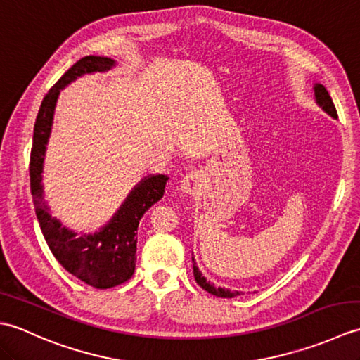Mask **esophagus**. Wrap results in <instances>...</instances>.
<instances>
[{"label":"esophagus","mask_w":360,"mask_h":360,"mask_svg":"<svg viewBox=\"0 0 360 360\" xmlns=\"http://www.w3.org/2000/svg\"><path fill=\"white\" fill-rule=\"evenodd\" d=\"M200 176H198L196 173H188L186 174L184 178H182L181 181V190L184 193H188V195H195L198 190H200Z\"/></svg>","instance_id":"34e87169"}]
</instances>
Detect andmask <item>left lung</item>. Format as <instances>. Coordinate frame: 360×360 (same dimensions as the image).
Wrapping results in <instances>:
<instances>
[{
	"mask_svg": "<svg viewBox=\"0 0 360 360\" xmlns=\"http://www.w3.org/2000/svg\"><path fill=\"white\" fill-rule=\"evenodd\" d=\"M314 91H316V101H317V103L322 106V108L328 114H330V116L338 117V110H335L333 98H331L330 93H328V91H326V88L323 85H316ZM192 263H193V275H195L196 283L204 290H207L209 294H213V295H217V297H223V298H232V297H236V295L241 294V292H238V290H229V289L215 288L213 285H210V281L205 280V277H202V274L200 272V269H198V266H196L193 258H192Z\"/></svg>",
	"mask_w": 360,
	"mask_h": 360,
	"instance_id": "left-lung-1",
	"label": "left lung"
}]
</instances>
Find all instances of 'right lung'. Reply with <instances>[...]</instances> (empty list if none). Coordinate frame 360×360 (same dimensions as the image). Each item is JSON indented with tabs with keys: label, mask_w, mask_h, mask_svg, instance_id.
Here are the masks:
<instances>
[{
	"label": "right lung",
	"mask_w": 360,
	"mask_h": 360,
	"mask_svg": "<svg viewBox=\"0 0 360 360\" xmlns=\"http://www.w3.org/2000/svg\"><path fill=\"white\" fill-rule=\"evenodd\" d=\"M112 65L114 60L106 57H83L48 91L35 119L29 162L30 193H32L37 219L51 252L68 272L97 289L119 286L133 277L136 267L137 226L143 213L164 196L168 178L165 174L145 178L128 195L120 210L102 231L94 235L75 236L74 232L60 224L58 219L49 215L48 205L43 200L41 172L53 108H56L60 89L83 74L106 71Z\"/></svg>",
	"instance_id": "1"
}]
</instances>
